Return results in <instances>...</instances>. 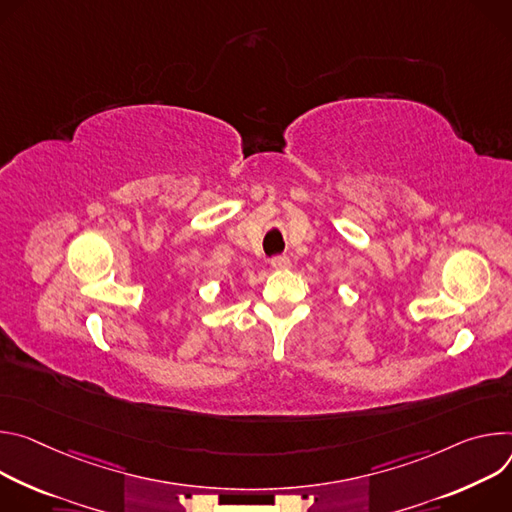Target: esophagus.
Segmentation results:
<instances>
[{
  "mask_svg": "<svg viewBox=\"0 0 512 512\" xmlns=\"http://www.w3.org/2000/svg\"><path fill=\"white\" fill-rule=\"evenodd\" d=\"M270 266H272V268H276V270H287V268L291 266V258H289V256H285V254L272 256V258H270Z\"/></svg>",
  "mask_w": 512,
  "mask_h": 512,
  "instance_id": "obj_1",
  "label": "esophagus"
}]
</instances>
